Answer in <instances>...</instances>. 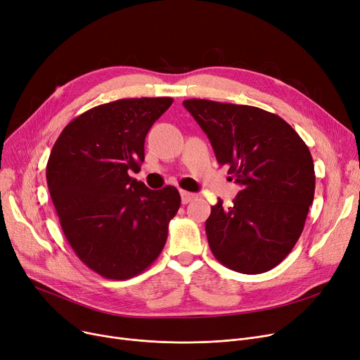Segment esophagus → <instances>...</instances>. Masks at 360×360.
I'll return each mask as SVG.
<instances>
[{"label": "esophagus", "mask_w": 360, "mask_h": 360, "mask_svg": "<svg viewBox=\"0 0 360 360\" xmlns=\"http://www.w3.org/2000/svg\"><path fill=\"white\" fill-rule=\"evenodd\" d=\"M194 198H197V195H195V194H193V193H188V191H181V200H182V202H184V204L191 202Z\"/></svg>", "instance_id": "34e87169"}]
</instances>
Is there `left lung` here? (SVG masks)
<instances>
[{
  "label": "left lung",
  "mask_w": 360,
  "mask_h": 360,
  "mask_svg": "<svg viewBox=\"0 0 360 360\" xmlns=\"http://www.w3.org/2000/svg\"><path fill=\"white\" fill-rule=\"evenodd\" d=\"M184 106L242 186L232 207L219 200L205 221L213 255L243 274L274 269L293 250L314 201L308 146L285 120L255 106L205 99Z\"/></svg>",
  "instance_id": "obj_1"
}]
</instances>
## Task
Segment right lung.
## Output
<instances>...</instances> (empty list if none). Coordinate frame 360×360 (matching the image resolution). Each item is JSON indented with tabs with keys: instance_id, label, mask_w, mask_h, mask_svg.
Masks as SVG:
<instances>
[{
	"instance_id": "right-lung-1",
	"label": "right lung",
	"mask_w": 360,
	"mask_h": 360,
	"mask_svg": "<svg viewBox=\"0 0 360 360\" xmlns=\"http://www.w3.org/2000/svg\"><path fill=\"white\" fill-rule=\"evenodd\" d=\"M172 98L120 99L72 120L46 165L49 194L72 251L112 280L144 271L162 252L167 226L181 205L175 186L159 191L140 172L148 129Z\"/></svg>"
}]
</instances>
